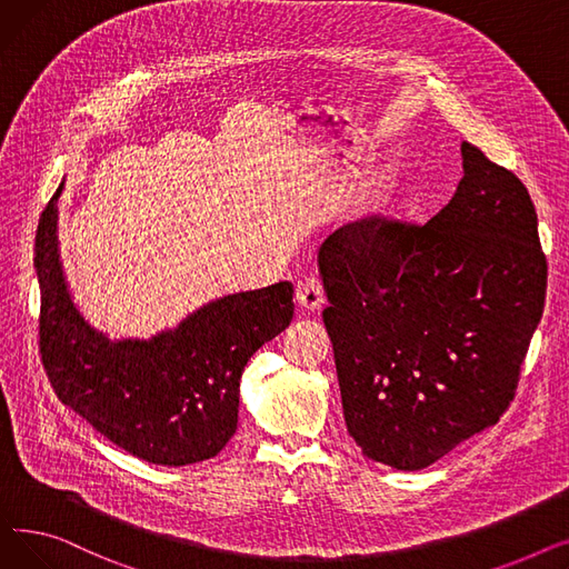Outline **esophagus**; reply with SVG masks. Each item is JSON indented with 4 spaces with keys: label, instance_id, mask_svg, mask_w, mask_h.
<instances>
[{
    "label": "esophagus",
    "instance_id": "1",
    "mask_svg": "<svg viewBox=\"0 0 569 569\" xmlns=\"http://www.w3.org/2000/svg\"><path fill=\"white\" fill-rule=\"evenodd\" d=\"M295 300L305 311H318L325 305V288L316 277H307L302 281H297Z\"/></svg>",
    "mask_w": 569,
    "mask_h": 569
}]
</instances>
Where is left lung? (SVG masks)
<instances>
[{
    "label": "left lung",
    "instance_id": "left-lung-1",
    "mask_svg": "<svg viewBox=\"0 0 569 569\" xmlns=\"http://www.w3.org/2000/svg\"><path fill=\"white\" fill-rule=\"evenodd\" d=\"M463 177L427 223L380 214L318 251L348 433L422 470L493 427L545 311L547 256L521 179L461 144Z\"/></svg>",
    "mask_w": 569,
    "mask_h": 569
}]
</instances>
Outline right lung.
I'll use <instances>...</instances> for the list:
<instances>
[{
  "label": "right lung",
  "instance_id": "obj_1",
  "mask_svg": "<svg viewBox=\"0 0 569 569\" xmlns=\"http://www.w3.org/2000/svg\"><path fill=\"white\" fill-rule=\"evenodd\" d=\"M57 193L41 212L34 264L39 350L57 399L129 455L159 466L217 457L237 431L239 378L292 320V283L226 295L149 341H110L84 322L57 251Z\"/></svg>",
  "mask_w": 569,
  "mask_h": 569
}]
</instances>
